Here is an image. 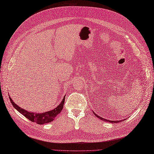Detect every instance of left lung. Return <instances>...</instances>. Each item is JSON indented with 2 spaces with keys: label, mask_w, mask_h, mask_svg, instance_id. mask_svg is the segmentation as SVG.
Listing matches in <instances>:
<instances>
[{
  "label": "left lung",
  "mask_w": 154,
  "mask_h": 154,
  "mask_svg": "<svg viewBox=\"0 0 154 154\" xmlns=\"http://www.w3.org/2000/svg\"><path fill=\"white\" fill-rule=\"evenodd\" d=\"M93 113H94V114L97 116V118H99V119H100L101 120H103V121H104V122H110V123H119V122H122V120H120V121H111V120H108V119H104V118H101V117H100L99 116H98V115H97L95 112H93Z\"/></svg>",
  "instance_id": "left-lung-1"
}]
</instances>
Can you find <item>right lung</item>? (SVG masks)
Masks as SVG:
<instances>
[{"label":"right lung","instance_id":"right-lung-1","mask_svg":"<svg viewBox=\"0 0 154 154\" xmlns=\"http://www.w3.org/2000/svg\"><path fill=\"white\" fill-rule=\"evenodd\" d=\"M9 98L10 100V102L12 104L14 107L16 108L18 112H20L22 115H23L25 117H26L32 122H36V123H38V124L42 125L44 124V123H48L52 122L55 119L56 116H57L59 113H61V110H63V105H64L65 96L63 97V99L62 100L61 103L59 104L58 106L50 111H48L40 114L36 113V112H32L30 111L29 112L27 110H25V109H23V108H21L18 105H17V104L14 102L10 97H9Z\"/></svg>","mask_w":154,"mask_h":154}]
</instances>
